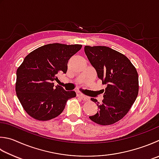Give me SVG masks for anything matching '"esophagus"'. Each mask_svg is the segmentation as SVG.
<instances>
[{"label":"esophagus","mask_w":159,"mask_h":159,"mask_svg":"<svg viewBox=\"0 0 159 159\" xmlns=\"http://www.w3.org/2000/svg\"><path fill=\"white\" fill-rule=\"evenodd\" d=\"M78 96L82 98L83 100H89V98L88 96H86V95H84L82 93H78Z\"/></svg>","instance_id":"obj_1"}]
</instances>
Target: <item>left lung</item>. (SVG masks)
I'll use <instances>...</instances> for the list:
<instances>
[{"instance_id": "obj_1", "label": "left lung", "mask_w": 159, "mask_h": 159, "mask_svg": "<svg viewBox=\"0 0 159 159\" xmlns=\"http://www.w3.org/2000/svg\"><path fill=\"white\" fill-rule=\"evenodd\" d=\"M84 52L98 77L107 85L102 102L91 98L98 109L89 118L101 125H112L127 114L138 96L136 69L126 56L111 48L86 46Z\"/></svg>"}]
</instances>
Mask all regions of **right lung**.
Masks as SVG:
<instances>
[{
    "label": "right lung",
    "mask_w": 159,
    "mask_h": 159,
    "mask_svg": "<svg viewBox=\"0 0 159 159\" xmlns=\"http://www.w3.org/2000/svg\"><path fill=\"white\" fill-rule=\"evenodd\" d=\"M79 44L50 43L27 55L16 71V92L29 116L49 120L60 115L68 100L76 96L61 86L54 87L59 73H66L68 61L82 48Z\"/></svg>",
    "instance_id": "right-lung-1"
}]
</instances>
